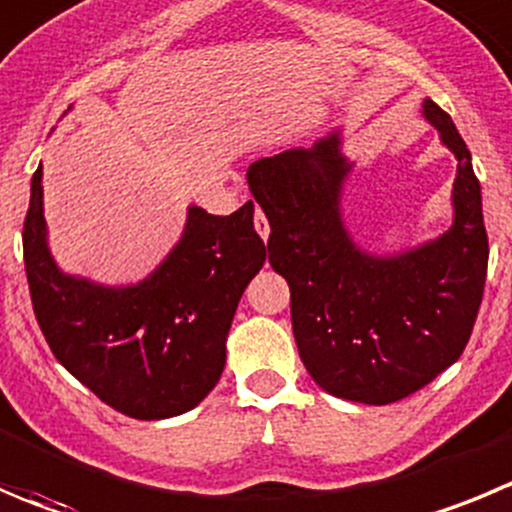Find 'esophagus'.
Wrapping results in <instances>:
<instances>
[{"instance_id": "esophagus-1", "label": "esophagus", "mask_w": 512, "mask_h": 512, "mask_svg": "<svg viewBox=\"0 0 512 512\" xmlns=\"http://www.w3.org/2000/svg\"><path fill=\"white\" fill-rule=\"evenodd\" d=\"M253 226H256V233H259L264 241H269L271 228H269V221H266V216H264V211H261V208H256V213H253Z\"/></svg>"}]
</instances>
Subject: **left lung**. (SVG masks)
Returning a JSON list of instances; mask_svg holds the SVG:
<instances>
[{
  "mask_svg": "<svg viewBox=\"0 0 512 512\" xmlns=\"http://www.w3.org/2000/svg\"><path fill=\"white\" fill-rule=\"evenodd\" d=\"M422 118L455 155L452 223L417 246L377 253L344 221L354 160L344 130L248 165L253 201L269 218V261L291 291V324L306 372L334 397L389 405L460 359L488 271L483 196L470 150L430 97Z\"/></svg>",
  "mask_w": 512,
  "mask_h": 512,
  "instance_id": "left-lung-1",
  "label": "left lung"
}]
</instances>
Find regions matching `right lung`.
Masks as SVG:
<instances>
[{
  "label": "right lung",
  "instance_id": "right-lung-1",
  "mask_svg": "<svg viewBox=\"0 0 512 512\" xmlns=\"http://www.w3.org/2000/svg\"><path fill=\"white\" fill-rule=\"evenodd\" d=\"M22 246L34 314L57 362L135 420L183 415L211 394L238 301L266 261L248 201L231 216L188 206L178 243L135 284L67 274L47 236L42 163Z\"/></svg>",
  "mask_w": 512,
  "mask_h": 512
}]
</instances>
